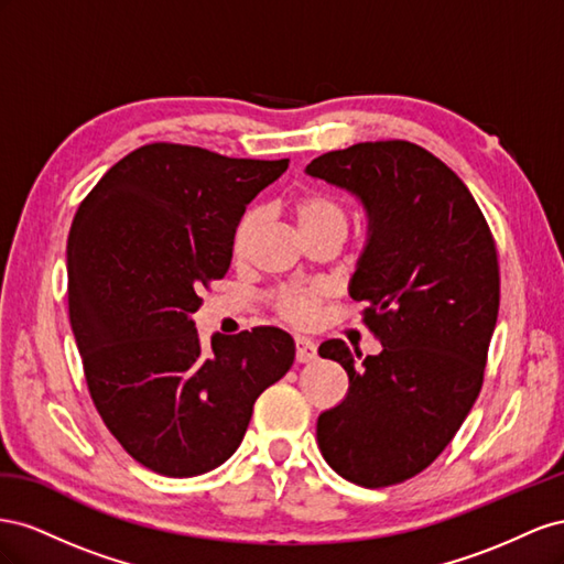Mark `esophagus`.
Masks as SVG:
<instances>
[{"instance_id":"34e87169","label":"esophagus","mask_w":564,"mask_h":564,"mask_svg":"<svg viewBox=\"0 0 564 564\" xmlns=\"http://www.w3.org/2000/svg\"><path fill=\"white\" fill-rule=\"evenodd\" d=\"M295 359L300 364H310L316 359V345L307 337H295Z\"/></svg>"}]
</instances>
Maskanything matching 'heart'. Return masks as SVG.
<instances>
[{
    "label": "heart",
    "instance_id": "heart-1",
    "mask_svg": "<svg viewBox=\"0 0 564 564\" xmlns=\"http://www.w3.org/2000/svg\"><path fill=\"white\" fill-rule=\"evenodd\" d=\"M293 215L297 219V227L304 238H310L321 231H347L349 213L347 205L330 191L314 188L302 193L293 200ZM262 215L257 207L243 213L236 221V229L231 236V250L236 257H243L252 243V238L260 229ZM321 300V291H285L279 295V312L295 324H304L312 318L316 302Z\"/></svg>",
    "mask_w": 564,
    "mask_h": 564
}]
</instances>
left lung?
I'll return each instance as SVG.
<instances>
[{"mask_svg":"<svg viewBox=\"0 0 564 564\" xmlns=\"http://www.w3.org/2000/svg\"><path fill=\"white\" fill-rule=\"evenodd\" d=\"M354 193L368 217L349 295L382 351L318 347L349 390L316 440L330 468L368 489L423 473L470 413L485 380L501 276L489 224L456 172L411 141H366L307 165Z\"/></svg>","mask_w":564,"mask_h":564,"instance_id":"1","label":"left lung"}]
</instances>
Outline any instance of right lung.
Returning <instances> with one entry per match:
<instances>
[{
  "label": "right lung",
  "mask_w": 564,
  "mask_h": 564,
  "mask_svg": "<svg viewBox=\"0 0 564 564\" xmlns=\"http://www.w3.org/2000/svg\"><path fill=\"white\" fill-rule=\"evenodd\" d=\"M288 160L227 158L182 143L124 155L77 207L68 314L87 388L127 454L167 477L215 470L243 442L252 406L295 361L281 328L213 335L193 314L224 279L248 203Z\"/></svg>",
  "instance_id": "right-lung-1"
}]
</instances>
